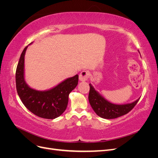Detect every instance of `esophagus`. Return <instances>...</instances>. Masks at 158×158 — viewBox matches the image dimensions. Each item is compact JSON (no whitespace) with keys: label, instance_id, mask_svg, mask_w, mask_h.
<instances>
[{"label":"esophagus","instance_id":"1","mask_svg":"<svg viewBox=\"0 0 158 158\" xmlns=\"http://www.w3.org/2000/svg\"><path fill=\"white\" fill-rule=\"evenodd\" d=\"M88 75H89V73L88 71L84 70L82 72H81L79 75L80 81H81V82H85V81H86L88 78Z\"/></svg>","mask_w":158,"mask_h":158}]
</instances>
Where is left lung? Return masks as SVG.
I'll return each mask as SVG.
<instances>
[{"label": "left lung", "instance_id": "left-lung-1", "mask_svg": "<svg viewBox=\"0 0 158 158\" xmlns=\"http://www.w3.org/2000/svg\"><path fill=\"white\" fill-rule=\"evenodd\" d=\"M89 92L88 99L90 106L99 117L103 118L111 119L124 115L131 111L140 99L139 98L131 103L123 105L114 104L104 98L98 91L95 89L92 84H89Z\"/></svg>", "mask_w": 158, "mask_h": 158}]
</instances>
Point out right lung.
Returning <instances> with one entry per match:
<instances>
[{"instance_id": "obj_1", "label": "right lung", "mask_w": 158, "mask_h": 158, "mask_svg": "<svg viewBox=\"0 0 158 158\" xmlns=\"http://www.w3.org/2000/svg\"><path fill=\"white\" fill-rule=\"evenodd\" d=\"M27 47L22 51L16 69L18 94L26 107L35 115L54 119L61 115L66 110L69 94L78 85V75L66 78L56 86L47 90L31 88L26 83L24 76V58Z\"/></svg>"}]
</instances>
